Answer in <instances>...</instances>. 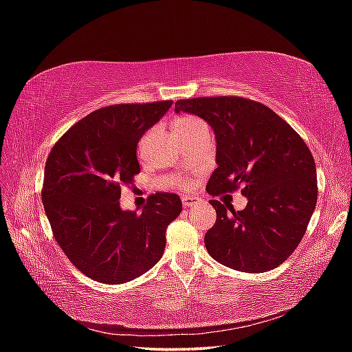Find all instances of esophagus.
<instances>
[{"mask_svg": "<svg viewBox=\"0 0 352 352\" xmlns=\"http://www.w3.org/2000/svg\"><path fill=\"white\" fill-rule=\"evenodd\" d=\"M199 202V198L198 197H194V195H184L182 197V204L185 207H192V206H197Z\"/></svg>", "mask_w": 352, "mask_h": 352, "instance_id": "34e87169", "label": "esophagus"}]
</instances>
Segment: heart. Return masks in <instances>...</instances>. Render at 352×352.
I'll return each mask as SVG.
<instances>
[{"label":"heart","instance_id":"obj_1","mask_svg":"<svg viewBox=\"0 0 352 352\" xmlns=\"http://www.w3.org/2000/svg\"><path fill=\"white\" fill-rule=\"evenodd\" d=\"M201 126H204V124H202V122L199 119H197V117L184 116V117H177V119L173 122L172 129H173L175 135L179 138V136H184V135L194 132Z\"/></svg>","mask_w":352,"mask_h":352}]
</instances>
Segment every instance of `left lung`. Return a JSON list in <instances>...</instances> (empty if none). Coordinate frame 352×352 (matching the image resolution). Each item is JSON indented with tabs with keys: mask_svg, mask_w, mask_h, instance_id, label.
I'll use <instances>...</instances> for the list:
<instances>
[{
	"mask_svg": "<svg viewBox=\"0 0 352 352\" xmlns=\"http://www.w3.org/2000/svg\"><path fill=\"white\" fill-rule=\"evenodd\" d=\"M175 111L206 120L216 136V164L207 192L242 185L247 207L217 199L216 225L206 233L208 254L226 267L263 273L296 250L317 201L316 163L305 142L265 105L239 97L180 100Z\"/></svg>",
	"mask_w": 352,
	"mask_h": 352,
	"instance_id": "8db88e82",
	"label": "left lung"
}]
</instances>
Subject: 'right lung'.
I'll list each match as a JSON object with an SVG mask.
<instances>
[{"label":"right lung","mask_w":352,"mask_h":352,"mask_svg":"<svg viewBox=\"0 0 352 352\" xmlns=\"http://www.w3.org/2000/svg\"><path fill=\"white\" fill-rule=\"evenodd\" d=\"M173 101L109 105L83 117L52 148L42 204L60 248L92 280L119 285L163 257L179 195L157 192L141 214L120 207V188L141 172L136 145Z\"/></svg>","instance_id":"right-lung-1"}]
</instances>
